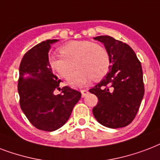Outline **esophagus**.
Wrapping results in <instances>:
<instances>
[{
    "label": "esophagus",
    "instance_id": "1",
    "mask_svg": "<svg viewBox=\"0 0 160 160\" xmlns=\"http://www.w3.org/2000/svg\"><path fill=\"white\" fill-rule=\"evenodd\" d=\"M81 93H82V97L84 98L86 96L87 94L88 93V90H81Z\"/></svg>",
    "mask_w": 160,
    "mask_h": 160
}]
</instances>
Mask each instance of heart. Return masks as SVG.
I'll list each match as a JSON object with an SVG mask.
<instances>
[{
    "instance_id": "heart-1",
    "label": "heart",
    "mask_w": 160,
    "mask_h": 160,
    "mask_svg": "<svg viewBox=\"0 0 160 160\" xmlns=\"http://www.w3.org/2000/svg\"><path fill=\"white\" fill-rule=\"evenodd\" d=\"M61 55L51 54L48 64L51 69L62 78H67L75 66L78 68L69 76L67 82L73 88L86 86L108 73L110 58L102 46L89 41H73L62 46Z\"/></svg>"
}]
</instances>
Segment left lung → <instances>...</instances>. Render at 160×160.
Instances as JSON below:
<instances>
[{"label": "left lung", "mask_w": 160, "mask_h": 160, "mask_svg": "<svg viewBox=\"0 0 160 160\" xmlns=\"http://www.w3.org/2000/svg\"><path fill=\"white\" fill-rule=\"evenodd\" d=\"M93 39L103 43L110 58L108 73L89 90L98 99L94 117L105 127H125L135 118L144 94L141 63L126 43L109 36Z\"/></svg>", "instance_id": "8db88e82"}]
</instances>
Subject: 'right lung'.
Segmentation results:
<instances>
[{
    "label": "right lung",
    "instance_id": "right-lung-1",
    "mask_svg": "<svg viewBox=\"0 0 160 160\" xmlns=\"http://www.w3.org/2000/svg\"><path fill=\"white\" fill-rule=\"evenodd\" d=\"M59 40L38 43L22 58L19 68L18 93L20 105L30 122L38 129L55 131L65 124L81 92L64 87L62 94L54 95L61 80L53 74L48 64L51 45Z\"/></svg>",
    "mask_w": 160,
    "mask_h": 160
}]
</instances>
